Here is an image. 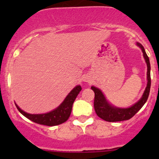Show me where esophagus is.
<instances>
[{
	"label": "esophagus",
	"mask_w": 159,
	"mask_h": 159,
	"mask_svg": "<svg viewBox=\"0 0 159 159\" xmlns=\"http://www.w3.org/2000/svg\"><path fill=\"white\" fill-rule=\"evenodd\" d=\"M84 81H89V78H84Z\"/></svg>",
	"instance_id": "obj_1"
}]
</instances>
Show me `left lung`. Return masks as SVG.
I'll return each instance as SVG.
<instances>
[{"mask_svg":"<svg viewBox=\"0 0 159 159\" xmlns=\"http://www.w3.org/2000/svg\"><path fill=\"white\" fill-rule=\"evenodd\" d=\"M137 45L140 47L142 52H143L144 58H145V62L147 64V68H148V70H147V80H148L147 87L145 91H144L143 95H142V97L141 98V99L139 102H136L132 106L127 108H116V107H114L113 105H110L108 103V101L105 98V95H104L103 93L102 92L100 89L94 87V86L91 88L94 92V111H95L98 116L102 118V119L105 120V121H109V122H115V121L129 120L130 118H132L142 108V106L145 105L146 101L148 100L151 88L150 62H149V58L148 55H147L146 52H145L143 46L140 43H137Z\"/></svg>","mask_w":159,"mask_h":159,"instance_id":"1","label":"left lung"}]
</instances>
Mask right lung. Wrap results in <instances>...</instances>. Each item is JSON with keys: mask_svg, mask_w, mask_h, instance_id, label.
I'll use <instances>...</instances> for the list:
<instances>
[{"mask_svg": "<svg viewBox=\"0 0 159 159\" xmlns=\"http://www.w3.org/2000/svg\"><path fill=\"white\" fill-rule=\"evenodd\" d=\"M81 91V87L80 85L76 86L68 94L64 102L51 111L45 114H39V115H32L28 114L20 109L15 104L17 110L26 118L30 119V121L40 125H44L47 126L58 125L65 122L69 118L70 112H71L72 105L74 102L77 98L78 94Z\"/></svg>", "mask_w": 159, "mask_h": 159, "instance_id": "1", "label": "right lung"}]
</instances>
